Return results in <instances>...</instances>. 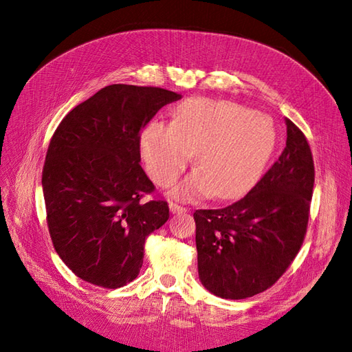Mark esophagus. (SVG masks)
I'll list each match as a JSON object with an SVG mask.
<instances>
[{
    "instance_id": "esophagus-1",
    "label": "esophagus",
    "mask_w": 352,
    "mask_h": 352,
    "mask_svg": "<svg viewBox=\"0 0 352 352\" xmlns=\"http://www.w3.org/2000/svg\"><path fill=\"white\" fill-rule=\"evenodd\" d=\"M168 207H170V211H172L173 214H182V212H186V208H185V207L173 204V202H170Z\"/></svg>"
}]
</instances>
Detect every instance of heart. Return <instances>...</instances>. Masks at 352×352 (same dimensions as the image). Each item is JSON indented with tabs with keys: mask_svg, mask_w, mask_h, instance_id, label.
Here are the masks:
<instances>
[{
	"mask_svg": "<svg viewBox=\"0 0 352 352\" xmlns=\"http://www.w3.org/2000/svg\"><path fill=\"white\" fill-rule=\"evenodd\" d=\"M274 129L267 117L229 101L192 98L176 109L172 123L154 120L141 135V153L155 182L172 186L194 154L197 172L172 195L195 201L230 198L250 184L269 157Z\"/></svg>",
	"mask_w": 352,
	"mask_h": 352,
	"instance_id": "obj_1",
	"label": "heart"
}]
</instances>
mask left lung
<instances>
[{
    "mask_svg": "<svg viewBox=\"0 0 352 352\" xmlns=\"http://www.w3.org/2000/svg\"><path fill=\"white\" fill-rule=\"evenodd\" d=\"M285 123V150L247 195L194 212L199 280L220 298L243 300L269 289L304 242L314 162L300 127Z\"/></svg>",
    "mask_w": 352,
    "mask_h": 352,
    "instance_id": "8db88e82",
    "label": "left lung"
}]
</instances>
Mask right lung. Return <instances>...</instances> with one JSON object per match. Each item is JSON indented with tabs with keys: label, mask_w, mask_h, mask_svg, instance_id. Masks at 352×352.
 I'll return each mask as SVG.
<instances>
[{
	"label": "right lung",
	"mask_w": 352,
	"mask_h": 352,
	"mask_svg": "<svg viewBox=\"0 0 352 352\" xmlns=\"http://www.w3.org/2000/svg\"><path fill=\"white\" fill-rule=\"evenodd\" d=\"M180 95L109 85L76 105L52 135L42 168L52 245L82 280L107 289L136 279L145 238L168 219L142 170L141 131Z\"/></svg>",
	"instance_id": "add662e5"
}]
</instances>
